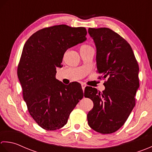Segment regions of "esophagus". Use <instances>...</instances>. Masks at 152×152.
Returning a JSON list of instances; mask_svg holds the SVG:
<instances>
[{"label":"esophagus","mask_w":152,"mask_h":152,"mask_svg":"<svg viewBox=\"0 0 152 152\" xmlns=\"http://www.w3.org/2000/svg\"><path fill=\"white\" fill-rule=\"evenodd\" d=\"M81 86H82V88H83V91H85V87H86V85H85V84H81Z\"/></svg>","instance_id":"esophagus-1"}]
</instances>
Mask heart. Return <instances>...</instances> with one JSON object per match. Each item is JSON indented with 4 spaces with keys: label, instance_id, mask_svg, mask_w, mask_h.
Here are the masks:
<instances>
[{
    "label": "heart",
    "instance_id": "b5f03b06",
    "mask_svg": "<svg viewBox=\"0 0 152 152\" xmlns=\"http://www.w3.org/2000/svg\"><path fill=\"white\" fill-rule=\"evenodd\" d=\"M91 50H93V48H92V47L91 46H90L88 45H83L80 47V52Z\"/></svg>",
    "mask_w": 152,
    "mask_h": 152
}]
</instances>
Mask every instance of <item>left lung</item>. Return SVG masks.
<instances>
[{"mask_svg": "<svg viewBox=\"0 0 152 152\" xmlns=\"http://www.w3.org/2000/svg\"><path fill=\"white\" fill-rule=\"evenodd\" d=\"M88 33L96 46L99 79L107 80L102 92L85 88V97L94 103L88 123L95 131L110 134L125 124L135 106L139 67L131 45L118 33L107 27L89 28Z\"/></svg>", "mask_w": 152, "mask_h": 152, "instance_id": "1", "label": "left lung"}]
</instances>
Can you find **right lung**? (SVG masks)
Masks as SVG:
<instances>
[{
    "label": "right lung",
    "instance_id": "right-lung-1",
    "mask_svg": "<svg viewBox=\"0 0 152 152\" xmlns=\"http://www.w3.org/2000/svg\"><path fill=\"white\" fill-rule=\"evenodd\" d=\"M86 34L85 27L57 25L37 31L25 43L18 77L29 114L46 131L63 127L83 98L79 83L64 85L56 73L66 51L85 41Z\"/></svg>",
    "mask_w": 152,
    "mask_h": 152
}]
</instances>
